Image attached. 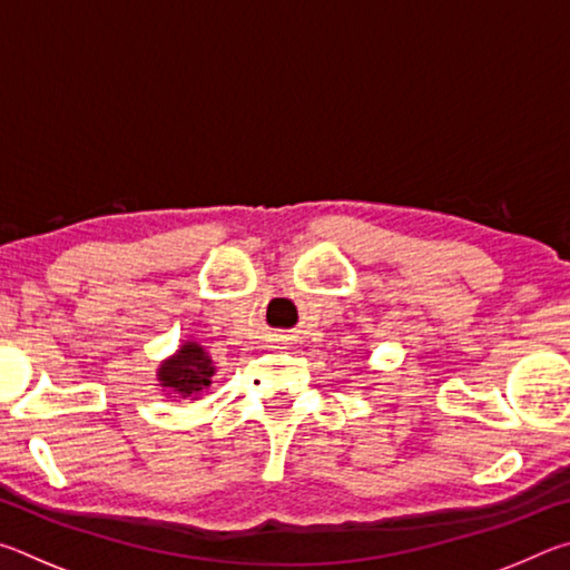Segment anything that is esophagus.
Returning a JSON list of instances; mask_svg holds the SVG:
<instances>
[{
  "label": "esophagus",
  "mask_w": 570,
  "mask_h": 570,
  "mask_svg": "<svg viewBox=\"0 0 570 570\" xmlns=\"http://www.w3.org/2000/svg\"><path fill=\"white\" fill-rule=\"evenodd\" d=\"M274 342H284V340H274Z\"/></svg>",
  "instance_id": "esophagus-1"
}]
</instances>
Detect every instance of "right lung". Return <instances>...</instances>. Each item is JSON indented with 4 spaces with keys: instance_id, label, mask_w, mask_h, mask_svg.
Segmentation results:
<instances>
[{
    "instance_id": "1",
    "label": "right lung",
    "mask_w": 570,
    "mask_h": 570,
    "mask_svg": "<svg viewBox=\"0 0 570 570\" xmlns=\"http://www.w3.org/2000/svg\"><path fill=\"white\" fill-rule=\"evenodd\" d=\"M216 374V366L210 362L208 352L198 342H186L180 350L160 364L158 382L168 394L198 397L200 392L210 387V377Z\"/></svg>"
}]
</instances>
